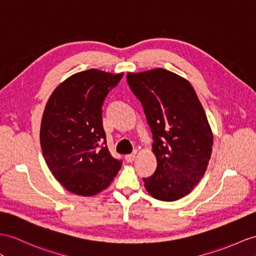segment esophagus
Here are the masks:
<instances>
[{
	"label": "esophagus",
	"mask_w": 256,
	"mask_h": 256,
	"mask_svg": "<svg viewBox=\"0 0 256 256\" xmlns=\"http://www.w3.org/2000/svg\"><path fill=\"white\" fill-rule=\"evenodd\" d=\"M124 160H126L128 163H132V162H134L136 160V153H134V154H127L126 156H124Z\"/></svg>",
	"instance_id": "esophagus-1"
}]
</instances>
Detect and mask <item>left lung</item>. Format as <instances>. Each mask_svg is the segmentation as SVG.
Masks as SVG:
<instances>
[{
  "instance_id": "left-lung-1",
  "label": "left lung",
  "mask_w": 256,
  "mask_h": 256,
  "mask_svg": "<svg viewBox=\"0 0 256 256\" xmlns=\"http://www.w3.org/2000/svg\"><path fill=\"white\" fill-rule=\"evenodd\" d=\"M151 132L158 166L144 178L146 190L160 201L179 200L204 176L213 150V132L188 80L164 68L128 72Z\"/></svg>"
}]
</instances>
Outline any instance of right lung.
Returning <instances> with one entry per match:
<instances>
[{
  "label": "right lung",
  "mask_w": 256,
  "mask_h": 256,
  "mask_svg": "<svg viewBox=\"0 0 256 256\" xmlns=\"http://www.w3.org/2000/svg\"><path fill=\"white\" fill-rule=\"evenodd\" d=\"M124 72L91 70L72 74L48 98L40 143L48 170L74 194L92 196L113 182L122 162L112 156L102 124V105Z\"/></svg>",
  "instance_id": "1"
}]
</instances>
